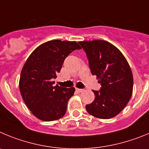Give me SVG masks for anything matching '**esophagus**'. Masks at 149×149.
I'll return each instance as SVG.
<instances>
[{
  "label": "esophagus",
  "instance_id": "1",
  "mask_svg": "<svg viewBox=\"0 0 149 149\" xmlns=\"http://www.w3.org/2000/svg\"><path fill=\"white\" fill-rule=\"evenodd\" d=\"M76 91H77L78 93H81V92H82L84 90L83 89H80V88H76Z\"/></svg>",
  "mask_w": 149,
  "mask_h": 149
}]
</instances>
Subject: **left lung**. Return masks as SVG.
<instances>
[{"label": "left lung", "instance_id": "1", "mask_svg": "<svg viewBox=\"0 0 149 149\" xmlns=\"http://www.w3.org/2000/svg\"><path fill=\"white\" fill-rule=\"evenodd\" d=\"M88 59L92 75L101 84L93 91L95 100L86 105L88 113L100 119H111L126 106L133 91V75L123 53L102 40L79 41Z\"/></svg>", "mask_w": 149, "mask_h": 149}]
</instances>
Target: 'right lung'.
Returning <instances> with one entry per match:
<instances>
[{
    "label": "right lung",
    "mask_w": 149,
    "mask_h": 149,
    "mask_svg": "<svg viewBox=\"0 0 149 149\" xmlns=\"http://www.w3.org/2000/svg\"><path fill=\"white\" fill-rule=\"evenodd\" d=\"M80 49L76 41H49L36 48L25 62L20 76V92L27 108L39 120L54 121L66 113L75 88L53 86L52 81L68 55Z\"/></svg>",
    "instance_id": "right-lung-1"
}]
</instances>
